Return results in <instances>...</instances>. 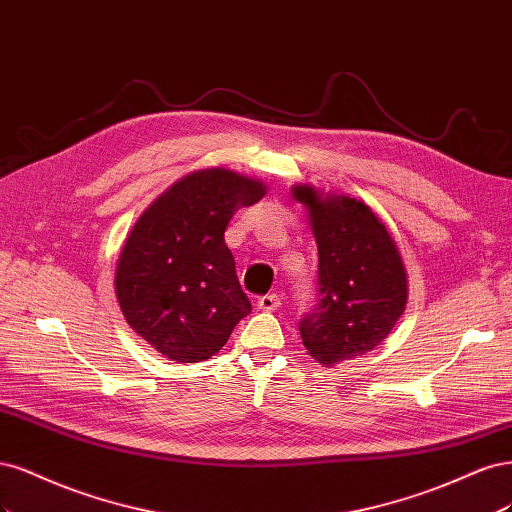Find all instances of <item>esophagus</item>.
Segmentation results:
<instances>
[{"label":"esophagus","instance_id":"34e87169","mask_svg":"<svg viewBox=\"0 0 512 512\" xmlns=\"http://www.w3.org/2000/svg\"><path fill=\"white\" fill-rule=\"evenodd\" d=\"M280 300L283 298H280L278 293H268V295H261V298L257 300V306L266 312H274L280 306Z\"/></svg>","mask_w":512,"mask_h":512}]
</instances>
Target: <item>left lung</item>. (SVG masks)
Returning a JSON list of instances; mask_svg holds the SVG:
<instances>
[{"instance_id": "8db88e82", "label": "left lung", "mask_w": 512, "mask_h": 512, "mask_svg": "<svg viewBox=\"0 0 512 512\" xmlns=\"http://www.w3.org/2000/svg\"><path fill=\"white\" fill-rule=\"evenodd\" d=\"M319 249L317 304L300 321L306 351L323 366L366 355L398 323L408 278L381 219L349 195L295 185Z\"/></svg>"}]
</instances>
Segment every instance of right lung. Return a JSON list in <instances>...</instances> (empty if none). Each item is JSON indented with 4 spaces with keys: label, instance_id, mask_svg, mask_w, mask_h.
Listing matches in <instances>:
<instances>
[{
    "label": "right lung",
    "instance_id": "obj_1",
    "mask_svg": "<svg viewBox=\"0 0 512 512\" xmlns=\"http://www.w3.org/2000/svg\"><path fill=\"white\" fill-rule=\"evenodd\" d=\"M263 195L257 178L208 168L180 178L136 221L114 289L125 321L161 355L178 364L210 359L251 312L225 229Z\"/></svg>",
    "mask_w": 512,
    "mask_h": 512
}]
</instances>
